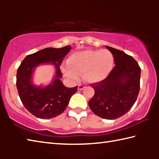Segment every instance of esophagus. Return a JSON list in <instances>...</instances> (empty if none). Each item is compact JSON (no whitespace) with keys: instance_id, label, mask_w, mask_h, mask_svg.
<instances>
[{"instance_id":"1","label":"esophagus","mask_w":159,"mask_h":159,"mask_svg":"<svg viewBox=\"0 0 159 159\" xmlns=\"http://www.w3.org/2000/svg\"><path fill=\"white\" fill-rule=\"evenodd\" d=\"M85 86L84 85H82V84H80L79 85V86H78V89H79V90H82L83 89H84Z\"/></svg>"}]
</instances>
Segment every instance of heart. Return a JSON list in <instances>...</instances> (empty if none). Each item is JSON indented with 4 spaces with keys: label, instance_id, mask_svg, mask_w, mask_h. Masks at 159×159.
<instances>
[{
    "label": "heart",
    "instance_id": "heart-1",
    "mask_svg": "<svg viewBox=\"0 0 159 159\" xmlns=\"http://www.w3.org/2000/svg\"><path fill=\"white\" fill-rule=\"evenodd\" d=\"M114 64L113 54L108 50H86L72 54L68 64L62 66L65 76L71 80L82 74L85 82L94 83L105 79Z\"/></svg>",
    "mask_w": 159,
    "mask_h": 159
}]
</instances>
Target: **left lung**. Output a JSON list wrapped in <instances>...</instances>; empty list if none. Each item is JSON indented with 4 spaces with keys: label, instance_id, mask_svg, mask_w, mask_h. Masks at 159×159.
Segmentation results:
<instances>
[{
    "label": "left lung",
    "instance_id": "1",
    "mask_svg": "<svg viewBox=\"0 0 159 159\" xmlns=\"http://www.w3.org/2000/svg\"><path fill=\"white\" fill-rule=\"evenodd\" d=\"M106 47L114 55L115 66L105 79L91 84L95 95L88 102V105L98 116L114 120L125 114L138 98L141 69L131 56Z\"/></svg>",
    "mask_w": 159,
    "mask_h": 159
}]
</instances>
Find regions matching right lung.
Masks as SVG:
<instances>
[{
    "instance_id": "1",
    "label": "right lung",
    "mask_w": 159,
    "mask_h": 159,
    "mask_svg": "<svg viewBox=\"0 0 159 159\" xmlns=\"http://www.w3.org/2000/svg\"><path fill=\"white\" fill-rule=\"evenodd\" d=\"M70 45L61 48H48L26 56L17 72V88L22 104L35 116L42 119L56 117L63 113L70 98L76 92L78 86L66 88L60 80L62 76L60 66L64 57L69 52ZM52 63L56 66L55 79L43 88L32 83L34 68L41 63Z\"/></svg>"
}]
</instances>
